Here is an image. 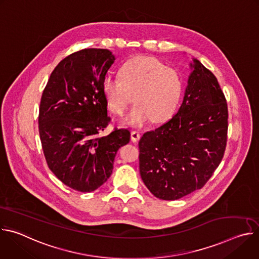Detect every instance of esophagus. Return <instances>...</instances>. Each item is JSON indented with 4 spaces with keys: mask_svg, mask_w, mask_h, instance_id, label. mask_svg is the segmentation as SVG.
Instances as JSON below:
<instances>
[{
    "mask_svg": "<svg viewBox=\"0 0 259 259\" xmlns=\"http://www.w3.org/2000/svg\"><path fill=\"white\" fill-rule=\"evenodd\" d=\"M139 139H140V134H139V132H137V131H132V132H131V140H132L133 142H137Z\"/></svg>",
    "mask_w": 259,
    "mask_h": 259,
    "instance_id": "1",
    "label": "esophagus"
}]
</instances>
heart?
I'll return each mask as SVG.
<instances>
[{
  "label": "heart",
  "instance_id": "obj_1",
  "mask_svg": "<svg viewBox=\"0 0 259 259\" xmlns=\"http://www.w3.org/2000/svg\"><path fill=\"white\" fill-rule=\"evenodd\" d=\"M101 89L108 109L119 116L125 114L135 95L137 104L125 121L139 127L152 119L162 123L173 115L181 98L183 82L178 71L160 60L139 56L122 66L120 78L106 76Z\"/></svg>",
  "mask_w": 259,
  "mask_h": 259
}]
</instances>
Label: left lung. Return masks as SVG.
<instances>
[{
    "label": "left lung",
    "instance_id": "8db88e82",
    "mask_svg": "<svg viewBox=\"0 0 259 259\" xmlns=\"http://www.w3.org/2000/svg\"><path fill=\"white\" fill-rule=\"evenodd\" d=\"M177 113L143 134L139 172L157 198L174 201L202 189L224 158L228 103L216 77L198 59Z\"/></svg>",
    "mask_w": 259,
    "mask_h": 259
}]
</instances>
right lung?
<instances>
[{"label":"right lung","instance_id":"1","mask_svg":"<svg viewBox=\"0 0 259 259\" xmlns=\"http://www.w3.org/2000/svg\"><path fill=\"white\" fill-rule=\"evenodd\" d=\"M115 56L107 49H83L62 59L43 91L39 133L46 162L70 189L90 193L113 172L116 154L130 141L128 129L106 136L107 116L101 85Z\"/></svg>","mask_w":259,"mask_h":259}]
</instances>
